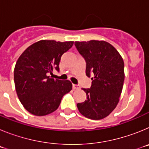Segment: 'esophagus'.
<instances>
[{
	"instance_id": "1",
	"label": "esophagus",
	"mask_w": 149,
	"mask_h": 149,
	"mask_svg": "<svg viewBox=\"0 0 149 149\" xmlns=\"http://www.w3.org/2000/svg\"><path fill=\"white\" fill-rule=\"evenodd\" d=\"M73 89H80V86H78V85H77V84H73Z\"/></svg>"
}]
</instances>
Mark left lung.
<instances>
[{"instance_id": "1", "label": "left lung", "mask_w": 149, "mask_h": 149, "mask_svg": "<svg viewBox=\"0 0 149 149\" xmlns=\"http://www.w3.org/2000/svg\"><path fill=\"white\" fill-rule=\"evenodd\" d=\"M74 45L86 63V75L93 80L91 87L84 89L86 100L77 104V109L90 119H104L119 103L125 80L123 59L104 41L75 42Z\"/></svg>"}]
</instances>
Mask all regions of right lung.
<instances>
[{"label": "right lung", "mask_w": 149, "mask_h": 149, "mask_svg": "<svg viewBox=\"0 0 149 149\" xmlns=\"http://www.w3.org/2000/svg\"><path fill=\"white\" fill-rule=\"evenodd\" d=\"M74 42L41 40L29 46L19 56L14 69V82L21 103L30 113L41 116L58 108L62 98L72 89L69 81L49 76L56 69L63 54Z\"/></svg>", "instance_id": "add662e5"}]
</instances>
